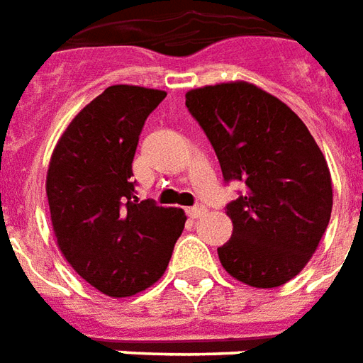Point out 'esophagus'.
Segmentation results:
<instances>
[{"label": "esophagus", "instance_id": "esophagus-1", "mask_svg": "<svg viewBox=\"0 0 363 363\" xmlns=\"http://www.w3.org/2000/svg\"><path fill=\"white\" fill-rule=\"evenodd\" d=\"M207 213V209L203 207V205H195V207H189L187 209V215L191 218H197V217H201V215H205Z\"/></svg>", "mask_w": 363, "mask_h": 363}]
</instances>
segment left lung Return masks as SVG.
I'll return each instance as SVG.
<instances>
[{"label":"left lung","mask_w":363,"mask_h":363,"mask_svg":"<svg viewBox=\"0 0 363 363\" xmlns=\"http://www.w3.org/2000/svg\"><path fill=\"white\" fill-rule=\"evenodd\" d=\"M186 107L215 148L225 182L246 189L227 205L233 236L217 248L228 274L279 287L307 266L333 211L330 172L305 123L248 82L191 89Z\"/></svg>","instance_id":"1"}]
</instances>
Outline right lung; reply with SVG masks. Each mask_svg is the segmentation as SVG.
Returning a JSON list of instances; mask_svg holds the SVG:
<instances>
[{
    "instance_id": "1",
    "label": "right lung",
    "mask_w": 363,
    "mask_h": 363,
    "mask_svg": "<svg viewBox=\"0 0 363 363\" xmlns=\"http://www.w3.org/2000/svg\"><path fill=\"white\" fill-rule=\"evenodd\" d=\"M166 91L111 86L74 117L54 148L46 197L54 236L78 276L109 297H130L168 268L186 213L138 201V136Z\"/></svg>"
}]
</instances>
